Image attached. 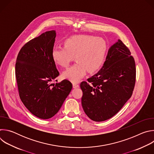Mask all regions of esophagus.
<instances>
[{
	"mask_svg": "<svg viewBox=\"0 0 154 154\" xmlns=\"http://www.w3.org/2000/svg\"><path fill=\"white\" fill-rule=\"evenodd\" d=\"M72 86H73L74 88H77V87L79 86V85L77 84V83H73V84H72Z\"/></svg>",
	"mask_w": 154,
	"mask_h": 154,
	"instance_id": "1",
	"label": "esophagus"
}]
</instances>
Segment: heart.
Instances as JSON below:
<instances>
[{
    "instance_id": "1",
    "label": "heart",
    "mask_w": 154,
    "mask_h": 154,
    "mask_svg": "<svg viewBox=\"0 0 154 154\" xmlns=\"http://www.w3.org/2000/svg\"><path fill=\"white\" fill-rule=\"evenodd\" d=\"M64 48L54 47L51 55L54 62L61 67H67L74 60L76 63L64 71V79L77 83L86 75L97 71L104 62L107 49L105 41L89 35H77L66 39Z\"/></svg>"
}]
</instances>
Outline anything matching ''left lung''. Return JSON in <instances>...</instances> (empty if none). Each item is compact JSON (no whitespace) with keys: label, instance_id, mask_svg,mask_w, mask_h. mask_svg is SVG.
<instances>
[{"label":"left lung","instance_id":"1","mask_svg":"<svg viewBox=\"0 0 154 154\" xmlns=\"http://www.w3.org/2000/svg\"><path fill=\"white\" fill-rule=\"evenodd\" d=\"M134 58L118 39L109 48L103 66L80 83L82 105L91 120L101 122L115 115L132 94L135 84Z\"/></svg>","mask_w":154,"mask_h":154}]
</instances>
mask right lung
<instances>
[{
	"mask_svg": "<svg viewBox=\"0 0 154 154\" xmlns=\"http://www.w3.org/2000/svg\"><path fill=\"white\" fill-rule=\"evenodd\" d=\"M55 30L47 31L20 50L15 74L20 100L35 116L48 119L58 113L72 85L68 80L51 83L59 75L51 55Z\"/></svg>",
	"mask_w": 154,
	"mask_h": 154,
	"instance_id": "right-lung-1",
	"label": "right lung"
}]
</instances>
